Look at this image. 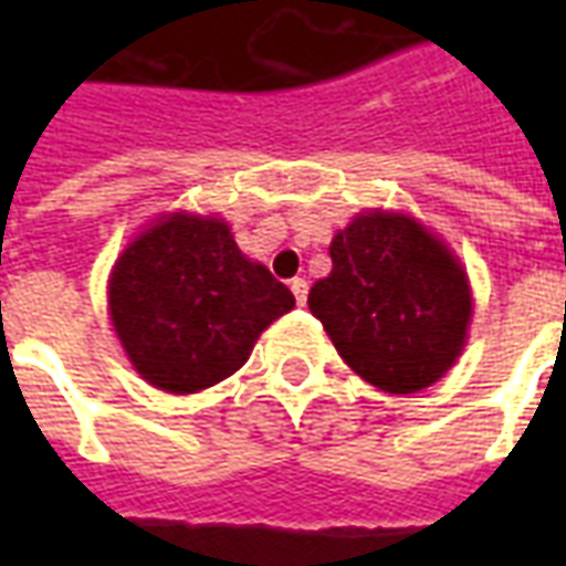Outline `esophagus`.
<instances>
[{"instance_id":"1","label":"esophagus","mask_w":566,"mask_h":566,"mask_svg":"<svg viewBox=\"0 0 566 566\" xmlns=\"http://www.w3.org/2000/svg\"><path fill=\"white\" fill-rule=\"evenodd\" d=\"M291 291H294L296 296V306H306V296H308L306 279H294V282H291Z\"/></svg>"}]
</instances>
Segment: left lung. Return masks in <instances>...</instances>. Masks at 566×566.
<instances>
[{
  "instance_id": "obj_1",
  "label": "left lung",
  "mask_w": 566,
  "mask_h": 566,
  "mask_svg": "<svg viewBox=\"0 0 566 566\" xmlns=\"http://www.w3.org/2000/svg\"><path fill=\"white\" fill-rule=\"evenodd\" d=\"M333 272L308 308L357 376L388 394H418L449 373L473 324L461 258L416 214L357 211L331 242Z\"/></svg>"
}]
</instances>
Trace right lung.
Returning a JSON list of instances; mask_svg holds the SVG:
<instances>
[{"label":"right lung","mask_w":566,"mask_h":566,"mask_svg":"<svg viewBox=\"0 0 566 566\" xmlns=\"http://www.w3.org/2000/svg\"><path fill=\"white\" fill-rule=\"evenodd\" d=\"M108 321L129 367L166 394H197L242 369L294 294L239 251L218 211H166L108 272Z\"/></svg>","instance_id":"1"}]
</instances>
